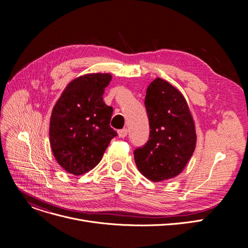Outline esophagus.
Masks as SVG:
<instances>
[{
  "mask_svg": "<svg viewBox=\"0 0 248 248\" xmlns=\"http://www.w3.org/2000/svg\"><path fill=\"white\" fill-rule=\"evenodd\" d=\"M117 134H119L120 138H125L128 134V131H127V128H123V129H120V131L117 132Z\"/></svg>",
  "mask_w": 248,
  "mask_h": 248,
  "instance_id": "34e87169",
  "label": "esophagus"
}]
</instances>
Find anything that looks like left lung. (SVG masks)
Masks as SVG:
<instances>
[{"instance_id": "1", "label": "left lung", "mask_w": 248, "mask_h": 248, "mask_svg": "<svg viewBox=\"0 0 248 248\" xmlns=\"http://www.w3.org/2000/svg\"><path fill=\"white\" fill-rule=\"evenodd\" d=\"M145 106L150 136L134 151L140 172L154 182L179 175L196 147V133L184 96L168 81L155 78L147 89Z\"/></svg>"}]
</instances>
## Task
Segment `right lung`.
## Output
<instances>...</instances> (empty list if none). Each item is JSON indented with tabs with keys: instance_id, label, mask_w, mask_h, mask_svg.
<instances>
[{
	"instance_id": "add662e5",
	"label": "right lung",
	"mask_w": 248,
	"mask_h": 248,
	"mask_svg": "<svg viewBox=\"0 0 248 248\" xmlns=\"http://www.w3.org/2000/svg\"><path fill=\"white\" fill-rule=\"evenodd\" d=\"M110 74L93 73L76 78L63 91L52 110L50 144L65 171L82 175L93 169L117 133L109 123L112 108L103 102Z\"/></svg>"
}]
</instances>
